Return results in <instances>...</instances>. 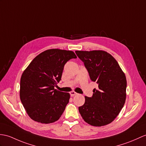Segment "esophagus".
<instances>
[{"label":"esophagus","mask_w":146,"mask_h":146,"mask_svg":"<svg viewBox=\"0 0 146 146\" xmlns=\"http://www.w3.org/2000/svg\"><path fill=\"white\" fill-rule=\"evenodd\" d=\"M77 94H78V93H76V92H74V91H71V92H70V95H71V96H75V95H76Z\"/></svg>","instance_id":"1"}]
</instances>
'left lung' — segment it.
<instances>
[{
    "mask_svg": "<svg viewBox=\"0 0 146 146\" xmlns=\"http://www.w3.org/2000/svg\"><path fill=\"white\" fill-rule=\"evenodd\" d=\"M84 63L91 80L98 88L91 97L85 96V102L78 108L84 121L93 126H103L113 121L126 101V76L117 61L102 50L76 51Z\"/></svg>",
    "mask_w": 146,
    "mask_h": 146,
    "instance_id": "1",
    "label": "left lung"
}]
</instances>
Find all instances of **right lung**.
<instances>
[{"label": "right lung", "mask_w": 146, "mask_h": 146, "mask_svg": "<svg viewBox=\"0 0 146 146\" xmlns=\"http://www.w3.org/2000/svg\"><path fill=\"white\" fill-rule=\"evenodd\" d=\"M76 58L72 51L46 50L36 56L22 73L20 98L29 117L42 124L58 120L70 95L55 89L62 78L64 66Z\"/></svg>", "instance_id": "1"}]
</instances>
